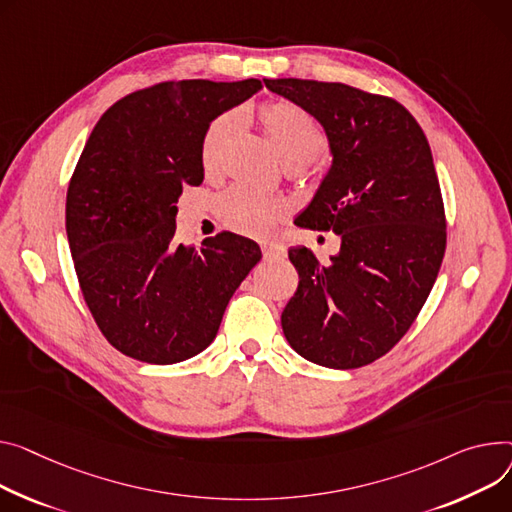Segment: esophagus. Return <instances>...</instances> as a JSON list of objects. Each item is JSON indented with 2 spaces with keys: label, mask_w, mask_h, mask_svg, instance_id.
<instances>
[{
  "label": "esophagus",
  "mask_w": 512,
  "mask_h": 512,
  "mask_svg": "<svg viewBox=\"0 0 512 512\" xmlns=\"http://www.w3.org/2000/svg\"><path fill=\"white\" fill-rule=\"evenodd\" d=\"M284 257V249L276 247V245H263V259L271 261V259H280Z\"/></svg>",
  "instance_id": "obj_1"
}]
</instances>
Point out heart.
I'll return each instance as SVG.
<instances>
[{"instance_id":"b5f03b06","label":"heart","mask_w":512,"mask_h":512,"mask_svg":"<svg viewBox=\"0 0 512 512\" xmlns=\"http://www.w3.org/2000/svg\"><path fill=\"white\" fill-rule=\"evenodd\" d=\"M257 121L284 162H311L325 148V135L319 125L302 109L290 105V102H269V105H263L257 111ZM234 127V115H222L208 127L201 142L203 168L216 170L220 166ZM218 214L230 230L245 236L265 238L276 230L280 218L284 216V206L276 199H267L249 189L234 187L220 197Z\"/></svg>"}]
</instances>
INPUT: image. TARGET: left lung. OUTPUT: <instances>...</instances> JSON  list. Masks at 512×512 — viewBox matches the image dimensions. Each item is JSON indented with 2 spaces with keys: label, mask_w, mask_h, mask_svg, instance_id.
<instances>
[{
  "label": "left lung",
  "mask_w": 512,
  "mask_h": 512,
  "mask_svg": "<svg viewBox=\"0 0 512 512\" xmlns=\"http://www.w3.org/2000/svg\"><path fill=\"white\" fill-rule=\"evenodd\" d=\"M325 129L331 166L294 220L333 230L339 253L288 257L298 288L282 313L288 344L325 368H360L412 327L445 257L447 222L432 152L397 100L315 80H263Z\"/></svg>",
  "instance_id": "8db88e82"
}]
</instances>
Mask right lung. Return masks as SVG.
I'll return each instance as SVG.
<instances>
[{"mask_svg":"<svg viewBox=\"0 0 512 512\" xmlns=\"http://www.w3.org/2000/svg\"><path fill=\"white\" fill-rule=\"evenodd\" d=\"M259 90V80L162 82L94 125L67 187L65 230L88 309L121 354L148 364L197 356L259 263V245L234 232L175 243L183 187L203 181V135Z\"/></svg>","mask_w":512,"mask_h":512,"instance_id":"add662e5","label":"right lung"}]
</instances>
